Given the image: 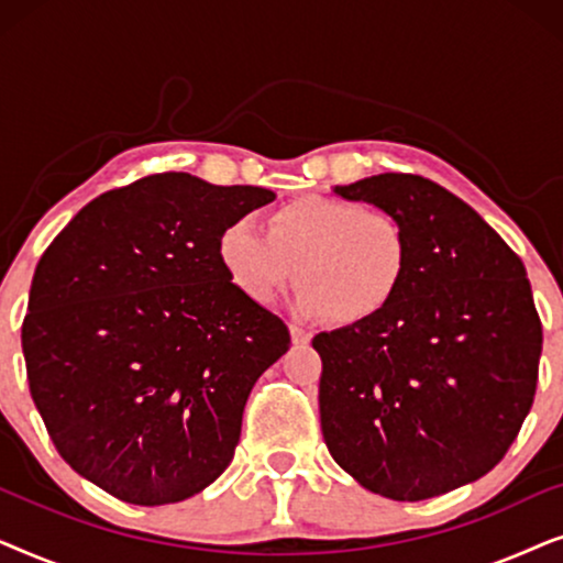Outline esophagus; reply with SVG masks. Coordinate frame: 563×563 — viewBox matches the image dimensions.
Listing matches in <instances>:
<instances>
[{"instance_id": "esophagus-1", "label": "esophagus", "mask_w": 563, "mask_h": 563, "mask_svg": "<svg viewBox=\"0 0 563 563\" xmlns=\"http://www.w3.org/2000/svg\"><path fill=\"white\" fill-rule=\"evenodd\" d=\"M289 335H291V343H297V345H307L312 338L305 328H299V325H289Z\"/></svg>"}]
</instances>
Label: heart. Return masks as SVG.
Instances as JSON below:
<instances>
[{"mask_svg": "<svg viewBox=\"0 0 563 563\" xmlns=\"http://www.w3.org/2000/svg\"><path fill=\"white\" fill-rule=\"evenodd\" d=\"M218 256L233 287L268 307L302 284L297 310L338 325H361L387 312L410 274L405 222L351 199L305 195L268 214L266 230L238 218L220 233Z\"/></svg>", "mask_w": 563, "mask_h": 563, "instance_id": "1", "label": "heart"}]
</instances>
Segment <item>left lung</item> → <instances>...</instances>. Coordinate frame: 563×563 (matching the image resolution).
I'll return each instance as SVG.
<instances>
[{"instance_id":"8db88e82","label":"left lung","mask_w":563,"mask_h":563,"mask_svg":"<svg viewBox=\"0 0 563 563\" xmlns=\"http://www.w3.org/2000/svg\"><path fill=\"white\" fill-rule=\"evenodd\" d=\"M335 195L397 214L412 258L387 312L312 338L322 438L368 492L445 495L503 461L533 405L543 328L526 266L422 176H368Z\"/></svg>"}]
</instances>
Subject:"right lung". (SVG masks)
<instances>
[{"label": "right lung", "instance_id": "add662e5", "mask_svg": "<svg viewBox=\"0 0 563 563\" xmlns=\"http://www.w3.org/2000/svg\"><path fill=\"white\" fill-rule=\"evenodd\" d=\"M272 189L151 174L104 191L37 261L22 322L30 395L60 459L130 505L181 503L218 479L253 384L289 351L245 299L220 233Z\"/></svg>", "mask_w": 563, "mask_h": 563}]
</instances>
